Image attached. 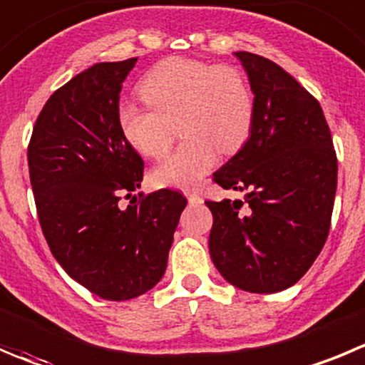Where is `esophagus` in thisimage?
Listing matches in <instances>:
<instances>
[{"label":"esophagus","instance_id":"34e87169","mask_svg":"<svg viewBox=\"0 0 365 365\" xmlns=\"http://www.w3.org/2000/svg\"><path fill=\"white\" fill-rule=\"evenodd\" d=\"M185 195H186V199H188L190 204H200V202H202V199H200V195L195 192V190H185Z\"/></svg>","mask_w":365,"mask_h":365}]
</instances>
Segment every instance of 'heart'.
<instances>
[{"mask_svg": "<svg viewBox=\"0 0 365 365\" xmlns=\"http://www.w3.org/2000/svg\"><path fill=\"white\" fill-rule=\"evenodd\" d=\"M148 106L123 102L118 127L127 143L145 158H163L173 140L172 123L185 141L150 173L155 186L190 188L217 163L247 140L252 95L244 75L229 66L193 58H166L140 84Z\"/></svg>", "mask_w": 365, "mask_h": 365, "instance_id": "obj_1", "label": "heart"}]
</instances>
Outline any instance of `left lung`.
Wrapping results in <instances>:
<instances>
[{
  "mask_svg": "<svg viewBox=\"0 0 365 365\" xmlns=\"http://www.w3.org/2000/svg\"><path fill=\"white\" fill-rule=\"evenodd\" d=\"M235 55L255 95L251 136L213 180L245 195L206 202L210 255L237 289L281 292L304 276L328 238L336 155L321 106L294 76L259 55Z\"/></svg>",
  "mask_w": 365,
  "mask_h": 365,
  "instance_id": "left-lung-1",
  "label": "left lung"
}]
</instances>
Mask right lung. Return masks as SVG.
<instances>
[{"mask_svg":"<svg viewBox=\"0 0 365 365\" xmlns=\"http://www.w3.org/2000/svg\"><path fill=\"white\" fill-rule=\"evenodd\" d=\"M136 61L98 62L73 76L44 103L29 145L30 182L51 255L107 301L133 299L159 283L186 207L172 190L120 204L143 180V159L116 118L121 84Z\"/></svg>","mask_w":365,"mask_h":365,"instance_id":"1","label":"right lung"}]
</instances>
